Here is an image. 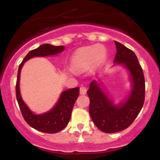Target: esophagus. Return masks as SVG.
Segmentation results:
<instances>
[{"label":"esophagus","mask_w":160,"mask_h":160,"mask_svg":"<svg viewBox=\"0 0 160 160\" xmlns=\"http://www.w3.org/2000/svg\"><path fill=\"white\" fill-rule=\"evenodd\" d=\"M87 93V88L84 87H80V94L81 95H85Z\"/></svg>","instance_id":"esophagus-1"}]
</instances>
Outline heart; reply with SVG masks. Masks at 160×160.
Listing matches in <instances>:
<instances>
[{"label":"heart","instance_id":"1","mask_svg":"<svg viewBox=\"0 0 160 160\" xmlns=\"http://www.w3.org/2000/svg\"><path fill=\"white\" fill-rule=\"evenodd\" d=\"M106 52L100 46H92L78 50L71 60V68L79 71L91 66L95 61L102 62L106 58Z\"/></svg>","mask_w":160,"mask_h":160}]
</instances>
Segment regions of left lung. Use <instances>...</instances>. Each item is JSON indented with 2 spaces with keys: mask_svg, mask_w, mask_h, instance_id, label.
Returning a JSON list of instances; mask_svg holds the SVG:
<instances>
[{
  "mask_svg": "<svg viewBox=\"0 0 160 160\" xmlns=\"http://www.w3.org/2000/svg\"><path fill=\"white\" fill-rule=\"evenodd\" d=\"M117 53L114 62L123 64L130 71L132 89L123 104L113 105L96 82H92L87 93L89 98V115L96 127L102 132H119L131 125L138 115L145 100V79L143 69L132 50L114 41Z\"/></svg>",
  "mask_w": 160,
  "mask_h": 160,
  "instance_id": "8db88e82",
  "label": "left lung"
}]
</instances>
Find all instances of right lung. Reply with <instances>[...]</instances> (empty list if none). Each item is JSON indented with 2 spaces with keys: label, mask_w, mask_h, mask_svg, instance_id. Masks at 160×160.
Returning a JSON list of instances; mask_svg holds the SVG:
<instances>
[{
  "label": "right lung",
  "mask_w": 160,
  "mask_h": 160,
  "mask_svg": "<svg viewBox=\"0 0 160 160\" xmlns=\"http://www.w3.org/2000/svg\"><path fill=\"white\" fill-rule=\"evenodd\" d=\"M64 50L63 46H52L43 44L37 49L31 50L23 59L19 66L16 84V97L19 109L25 122L32 128L46 133H56L63 130L68 125L71 117L72 110L78 96L79 87L69 89L63 92L56 106L49 112L41 115H36L28 108L22 99L19 92V76L24 63L34 57H44L60 53Z\"/></svg>",
  "instance_id": "obj_1"
}]
</instances>
